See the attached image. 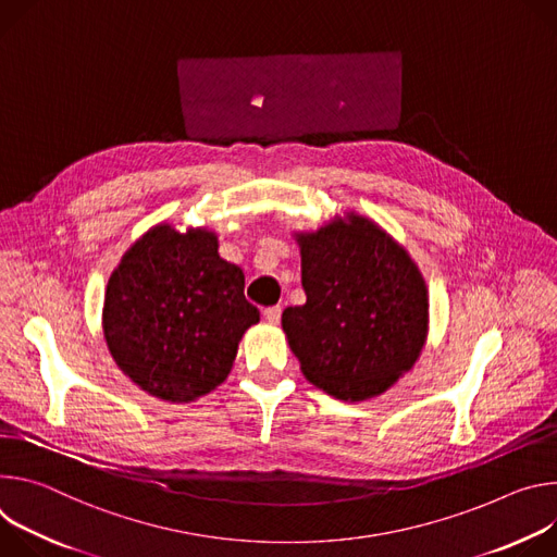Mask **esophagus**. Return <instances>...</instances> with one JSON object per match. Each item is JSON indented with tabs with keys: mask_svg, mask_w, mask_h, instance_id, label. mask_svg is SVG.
<instances>
[{
	"mask_svg": "<svg viewBox=\"0 0 557 557\" xmlns=\"http://www.w3.org/2000/svg\"><path fill=\"white\" fill-rule=\"evenodd\" d=\"M281 314H283V307L281 305H274V307H268V310L263 312V317H265V321L268 323H272V325H276L278 321H281Z\"/></svg>",
	"mask_w": 557,
	"mask_h": 557,
	"instance_id": "obj_1",
	"label": "esophagus"
}]
</instances>
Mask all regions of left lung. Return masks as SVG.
Returning <instances> with one entry per match:
<instances>
[{
  "label": "left lung",
  "instance_id": "1",
  "mask_svg": "<svg viewBox=\"0 0 557 557\" xmlns=\"http://www.w3.org/2000/svg\"><path fill=\"white\" fill-rule=\"evenodd\" d=\"M298 234L305 305L283 332L305 379L341 400L387 392L418 360L429 321L424 281L374 221L347 214Z\"/></svg>",
  "mask_w": 557,
  "mask_h": 557
}]
</instances>
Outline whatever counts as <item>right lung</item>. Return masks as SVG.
Here are the masks:
<instances>
[{
    "label": "right lung",
    "mask_w": 557,
    "mask_h": 557,
    "mask_svg": "<svg viewBox=\"0 0 557 557\" xmlns=\"http://www.w3.org/2000/svg\"><path fill=\"white\" fill-rule=\"evenodd\" d=\"M238 265L219 257L214 232H146L112 272L103 300V336L121 372L172 403L219 387L238 341L259 323Z\"/></svg>",
    "instance_id": "1"
}]
</instances>
